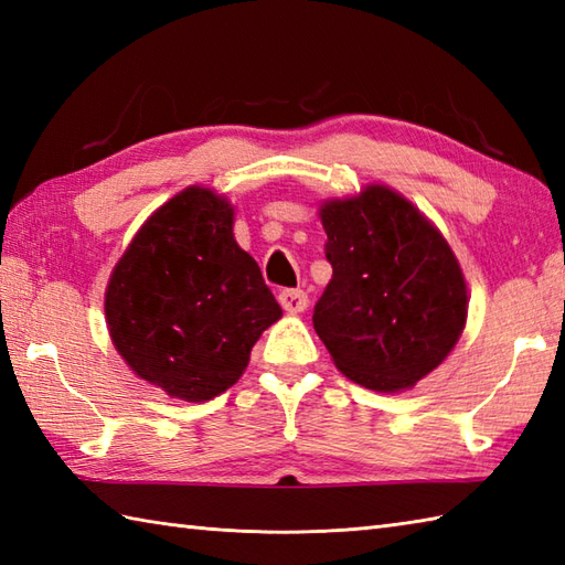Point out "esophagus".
<instances>
[{
	"mask_svg": "<svg viewBox=\"0 0 565 565\" xmlns=\"http://www.w3.org/2000/svg\"><path fill=\"white\" fill-rule=\"evenodd\" d=\"M279 303L286 313H303L308 308V294L301 289H284L279 294Z\"/></svg>",
	"mask_w": 565,
	"mask_h": 565,
	"instance_id": "esophagus-1",
	"label": "esophagus"
}]
</instances>
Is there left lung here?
<instances>
[{
  "label": "left lung",
  "instance_id": "left-lung-1",
  "mask_svg": "<svg viewBox=\"0 0 565 565\" xmlns=\"http://www.w3.org/2000/svg\"><path fill=\"white\" fill-rule=\"evenodd\" d=\"M332 279L313 326L334 366L381 393L413 388L459 342L468 294L441 233L383 184L320 206Z\"/></svg>",
  "mask_w": 565,
  "mask_h": 565
}]
</instances>
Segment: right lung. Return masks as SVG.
<instances>
[{
  "label": "right lung",
  "mask_w": 565,
  "mask_h": 565,
  "mask_svg": "<svg viewBox=\"0 0 565 565\" xmlns=\"http://www.w3.org/2000/svg\"><path fill=\"white\" fill-rule=\"evenodd\" d=\"M104 310L124 362L186 403L231 388L281 318L257 262L235 243L233 206L203 186L179 191L142 223L114 267Z\"/></svg>",
  "instance_id": "add662e5"
}]
</instances>
